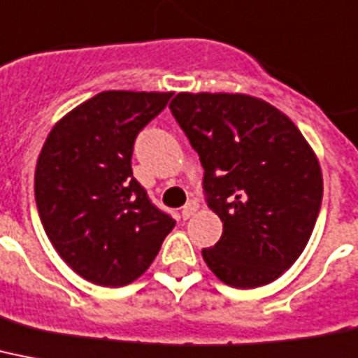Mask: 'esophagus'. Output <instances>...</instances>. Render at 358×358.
<instances>
[{
	"mask_svg": "<svg viewBox=\"0 0 358 358\" xmlns=\"http://www.w3.org/2000/svg\"><path fill=\"white\" fill-rule=\"evenodd\" d=\"M196 209H199V204H196V202H189V204H185L184 209H182V219H191V217L196 213Z\"/></svg>",
	"mask_w": 358,
	"mask_h": 358,
	"instance_id": "1",
	"label": "esophagus"
}]
</instances>
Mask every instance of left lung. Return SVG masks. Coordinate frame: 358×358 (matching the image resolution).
<instances>
[{
  "label": "left lung",
  "instance_id": "obj_1",
  "mask_svg": "<svg viewBox=\"0 0 358 358\" xmlns=\"http://www.w3.org/2000/svg\"><path fill=\"white\" fill-rule=\"evenodd\" d=\"M171 112L200 156L208 206L222 220L209 270L235 289L278 280L301 255L320 211V162L281 110L246 94H189Z\"/></svg>",
  "mask_w": 358,
  "mask_h": 358
}]
</instances>
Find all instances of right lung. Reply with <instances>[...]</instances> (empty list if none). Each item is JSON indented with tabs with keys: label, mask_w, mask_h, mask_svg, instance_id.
<instances>
[{
	"label": "right lung",
	"mask_w": 358,
	"mask_h": 358,
	"mask_svg": "<svg viewBox=\"0 0 358 358\" xmlns=\"http://www.w3.org/2000/svg\"><path fill=\"white\" fill-rule=\"evenodd\" d=\"M171 95L101 92L57 121L38 156L34 196L43 229L90 283L136 281L174 228L132 176L134 139Z\"/></svg>",
	"instance_id": "obj_1"
}]
</instances>
